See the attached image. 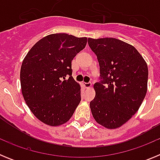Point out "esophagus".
Here are the masks:
<instances>
[{
    "label": "esophagus",
    "mask_w": 160,
    "mask_h": 160,
    "mask_svg": "<svg viewBox=\"0 0 160 160\" xmlns=\"http://www.w3.org/2000/svg\"><path fill=\"white\" fill-rule=\"evenodd\" d=\"M91 82H84L83 83V86H84L85 88H90L91 87Z\"/></svg>",
    "instance_id": "esophagus-1"
}]
</instances>
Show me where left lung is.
Instances as JSON below:
<instances>
[{"label": "left lung", "mask_w": 160, "mask_h": 160, "mask_svg": "<svg viewBox=\"0 0 160 160\" xmlns=\"http://www.w3.org/2000/svg\"><path fill=\"white\" fill-rule=\"evenodd\" d=\"M99 64V82L90 107L98 123L119 128L140 107L148 90L146 62L134 46L116 38H88Z\"/></svg>", "instance_id": "1"}]
</instances>
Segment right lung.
I'll use <instances>...</instances> for the list:
<instances>
[{"label":"right lung","mask_w":160,"mask_h":160,"mask_svg":"<svg viewBox=\"0 0 160 160\" xmlns=\"http://www.w3.org/2000/svg\"><path fill=\"white\" fill-rule=\"evenodd\" d=\"M87 42V38L67 33L48 35L23 60L20 78L24 99L44 123L54 127L66 122L81 101V87L72 77L71 62Z\"/></svg>","instance_id":"right-lung-1"}]
</instances>
